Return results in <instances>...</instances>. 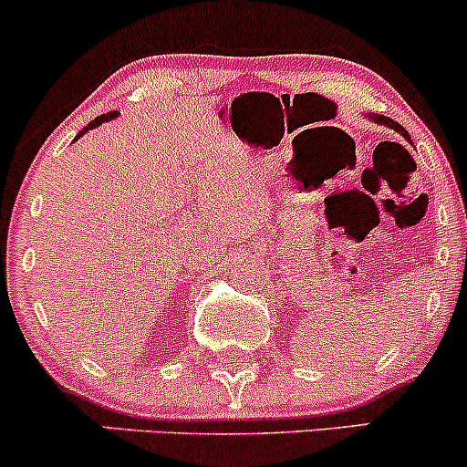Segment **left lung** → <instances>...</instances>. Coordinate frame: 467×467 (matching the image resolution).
Returning <instances> with one entry per match:
<instances>
[{"label":"left lung","instance_id":"1","mask_svg":"<svg viewBox=\"0 0 467 467\" xmlns=\"http://www.w3.org/2000/svg\"><path fill=\"white\" fill-rule=\"evenodd\" d=\"M366 117H368V119H370V121H375V124H381V126H388V128H392V130H397L399 135H403V137H406V140L410 141V135H408V130H406V128H403L401 124H397V121L390 119V117H383V115H372V112H370V115H366Z\"/></svg>","mask_w":467,"mask_h":467}]
</instances>
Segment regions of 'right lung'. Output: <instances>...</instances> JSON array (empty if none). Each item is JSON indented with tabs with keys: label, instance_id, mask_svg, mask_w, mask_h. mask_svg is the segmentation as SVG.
<instances>
[{
	"label": "right lung",
	"instance_id": "obj_1",
	"mask_svg": "<svg viewBox=\"0 0 467 467\" xmlns=\"http://www.w3.org/2000/svg\"><path fill=\"white\" fill-rule=\"evenodd\" d=\"M117 115H119V112H117V110H112V112H109V115H101V117H97V119H95V121H90L88 126H84V128H81V132H79V135L75 137V140H79V137L84 135V132H88V130H92V128L101 126V124H104V121H110V119H115Z\"/></svg>",
	"mask_w": 467,
	"mask_h": 467
}]
</instances>
